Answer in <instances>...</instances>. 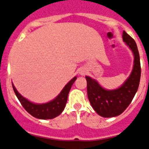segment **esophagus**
Wrapping results in <instances>:
<instances>
[{"label": "esophagus", "instance_id": "obj_1", "mask_svg": "<svg viewBox=\"0 0 149 149\" xmlns=\"http://www.w3.org/2000/svg\"><path fill=\"white\" fill-rule=\"evenodd\" d=\"M81 74H82V75H84V72H81Z\"/></svg>", "mask_w": 149, "mask_h": 149}]
</instances>
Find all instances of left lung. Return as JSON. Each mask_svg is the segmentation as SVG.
I'll use <instances>...</instances> for the list:
<instances>
[{"label":"left lung","instance_id":"1","mask_svg":"<svg viewBox=\"0 0 149 149\" xmlns=\"http://www.w3.org/2000/svg\"><path fill=\"white\" fill-rule=\"evenodd\" d=\"M123 39L134 54L133 69L124 84L117 89L106 90L97 81L86 77L90 104L97 113L103 117H116L123 113L134 98L140 82V58L136 42L125 31L123 32Z\"/></svg>","mask_w":149,"mask_h":149}]
</instances>
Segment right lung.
<instances>
[{
    "instance_id": "1",
    "label": "right lung",
    "mask_w": 149,
    "mask_h": 149,
    "mask_svg": "<svg viewBox=\"0 0 149 149\" xmlns=\"http://www.w3.org/2000/svg\"><path fill=\"white\" fill-rule=\"evenodd\" d=\"M77 79V77L72 78L70 82L67 83L63 89L61 91L59 95L57 96L55 99L46 104H36L32 102H29L28 100L23 98L20 94L19 93L15 88L13 85V88L14 91L17 98L21 103L22 106L25 108L28 113L33 116L34 117L38 119L46 120L52 119L57 117L58 115L62 113V111L64 109L65 105L67 102V97L71 86L73 84V82Z\"/></svg>"
}]
</instances>
